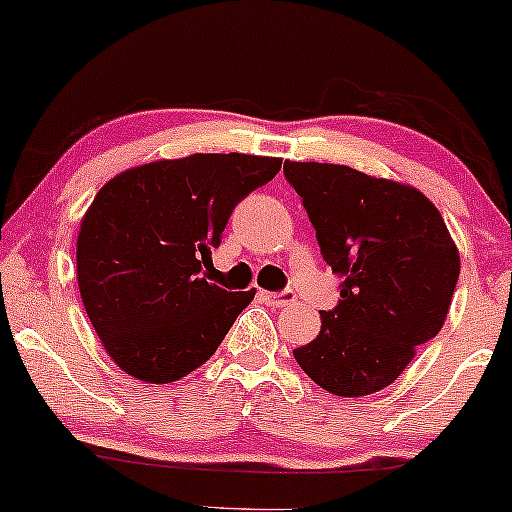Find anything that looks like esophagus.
<instances>
[{
  "label": "esophagus",
  "instance_id": "esophagus-1",
  "mask_svg": "<svg viewBox=\"0 0 512 512\" xmlns=\"http://www.w3.org/2000/svg\"><path fill=\"white\" fill-rule=\"evenodd\" d=\"M258 299L263 301V304H268V306H273V308H282V306H289L294 301V296L289 294V292H285V294H273V292H258Z\"/></svg>",
  "mask_w": 512,
  "mask_h": 512
}]
</instances>
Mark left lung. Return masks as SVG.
<instances>
[{"label":"left lung","mask_w":512,"mask_h":512,"mask_svg":"<svg viewBox=\"0 0 512 512\" xmlns=\"http://www.w3.org/2000/svg\"><path fill=\"white\" fill-rule=\"evenodd\" d=\"M320 251L342 277L318 337L294 349L299 368L334 396L389 387L437 337L460 275L449 227L420 189L337 163L285 161Z\"/></svg>","instance_id":"obj_1"}]
</instances>
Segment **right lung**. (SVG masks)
I'll list each match as a JSON object with an SVG mask.
<instances>
[{
	"label": "right lung",
	"instance_id": "obj_1",
	"mask_svg": "<svg viewBox=\"0 0 512 512\" xmlns=\"http://www.w3.org/2000/svg\"><path fill=\"white\" fill-rule=\"evenodd\" d=\"M282 159L192 154L128 168L99 189L78 232V287L106 353L147 384L189 375L254 299L208 277L232 208Z\"/></svg>",
	"mask_w": 512,
	"mask_h": 512
}]
</instances>
